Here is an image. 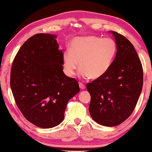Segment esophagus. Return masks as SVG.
Masks as SVG:
<instances>
[{"mask_svg": "<svg viewBox=\"0 0 152 152\" xmlns=\"http://www.w3.org/2000/svg\"><path fill=\"white\" fill-rule=\"evenodd\" d=\"M79 86H80V89H82V90L85 89V88H86L85 85H83V84L81 83H79Z\"/></svg>", "mask_w": 152, "mask_h": 152, "instance_id": "esophagus-1", "label": "esophagus"}]
</instances>
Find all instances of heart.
I'll return each instance as SVG.
<instances>
[{"instance_id":"obj_1","label":"heart","mask_w":152,"mask_h":152,"mask_svg":"<svg viewBox=\"0 0 152 152\" xmlns=\"http://www.w3.org/2000/svg\"><path fill=\"white\" fill-rule=\"evenodd\" d=\"M116 53V42L110 37L95 35L75 37L72 40L70 48L63 53L64 73L69 77L74 76L79 63L80 76L99 79L109 69Z\"/></svg>"}]
</instances>
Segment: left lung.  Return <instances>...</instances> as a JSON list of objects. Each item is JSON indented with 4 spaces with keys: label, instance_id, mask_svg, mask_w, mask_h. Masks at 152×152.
Returning <instances> with one entry per match:
<instances>
[{
    "label": "left lung",
    "instance_id": "obj_1",
    "mask_svg": "<svg viewBox=\"0 0 152 152\" xmlns=\"http://www.w3.org/2000/svg\"><path fill=\"white\" fill-rule=\"evenodd\" d=\"M117 44L115 58L107 72L86 85L91 95L89 113L104 126H115L126 121L136 106L143 83L142 64L132 43L110 31Z\"/></svg>",
    "mask_w": 152,
    "mask_h": 152
}]
</instances>
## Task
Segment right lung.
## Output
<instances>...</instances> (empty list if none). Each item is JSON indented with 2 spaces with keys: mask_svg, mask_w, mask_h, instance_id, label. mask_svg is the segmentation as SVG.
<instances>
[{
  "mask_svg": "<svg viewBox=\"0 0 152 152\" xmlns=\"http://www.w3.org/2000/svg\"><path fill=\"white\" fill-rule=\"evenodd\" d=\"M56 38L44 33L29 37L18 52L10 76L18 109L27 121L43 129L64 121L69 100L80 91L77 81L63 72V52Z\"/></svg>",
  "mask_w": 152,
  "mask_h": 152,
  "instance_id": "obj_1",
  "label": "right lung"
}]
</instances>
